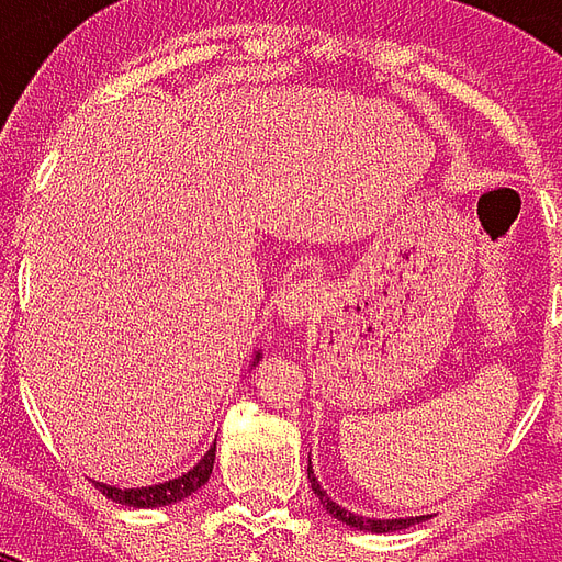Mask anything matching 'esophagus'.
Instances as JSON below:
<instances>
[{
    "label": "esophagus",
    "mask_w": 562,
    "mask_h": 562,
    "mask_svg": "<svg viewBox=\"0 0 562 562\" xmlns=\"http://www.w3.org/2000/svg\"><path fill=\"white\" fill-rule=\"evenodd\" d=\"M318 297H322V285H318V280L303 277V280H294L289 282V285H282L280 297H277V313H280L289 324H297L318 306Z\"/></svg>",
    "instance_id": "34e87169"
}]
</instances>
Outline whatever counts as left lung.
<instances>
[{
  "label": "left lung",
  "instance_id": "left-lung-1",
  "mask_svg": "<svg viewBox=\"0 0 562 562\" xmlns=\"http://www.w3.org/2000/svg\"><path fill=\"white\" fill-rule=\"evenodd\" d=\"M306 471H310V482H313V494L322 501L324 509L348 527H357V530H372V533H393V530H405V527L419 525V521H426V518H429V515H417V518H366V515L348 513V509H342L339 503H334L330 497H327V492H324L322 485H318V480L313 476V464H310Z\"/></svg>",
  "mask_w": 562,
  "mask_h": 562
}]
</instances>
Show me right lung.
Listing matches in <instances>:
<instances>
[{"label":"right lung","instance_id":"obj_1","mask_svg":"<svg viewBox=\"0 0 562 562\" xmlns=\"http://www.w3.org/2000/svg\"><path fill=\"white\" fill-rule=\"evenodd\" d=\"M259 360V355H256ZM214 452H217V440L214 447L202 456L196 468H190L184 476L178 480L160 482V485H145V488H112V485H103V482H94V488H101V494H106L110 501L122 503V506H136V509H151V506H169V503H178L190 497L193 492H199L207 482L211 471H214Z\"/></svg>","mask_w":562,"mask_h":562}]
</instances>
